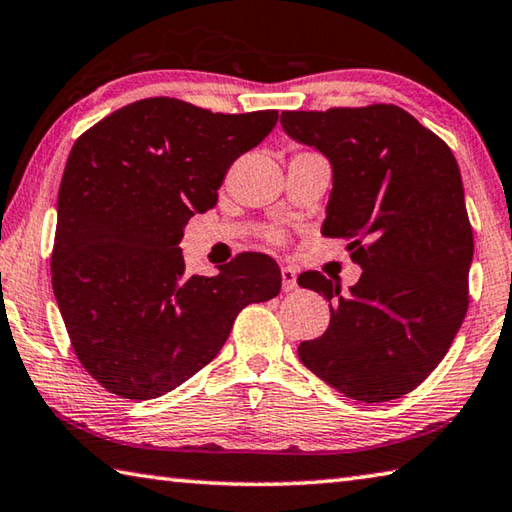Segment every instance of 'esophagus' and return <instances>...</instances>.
I'll return each mask as SVG.
<instances>
[{"label": "esophagus", "instance_id": "34e87169", "mask_svg": "<svg viewBox=\"0 0 512 512\" xmlns=\"http://www.w3.org/2000/svg\"><path fill=\"white\" fill-rule=\"evenodd\" d=\"M282 288L286 293H291L297 288V268L295 266H284L282 268Z\"/></svg>", "mask_w": 512, "mask_h": 512}]
</instances>
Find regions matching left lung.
I'll return each instance as SVG.
<instances>
[{
	"label": "left lung",
	"mask_w": 512,
	"mask_h": 512,
	"mask_svg": "<svg viewBox=\"0 0 512 512\" xmlns=\"http://www.w3.org/2000/svg\"><path fill=\"white\" fill-rule=\"evenodd\" d=\"M280 123L331 163L322 235L351 239L362 268L349 293L318 271L297 277L331 309L329 329L297 356L353 401H394L432 374L468 311L475 244L459 165L396 105L282 111Z\"/></svg>",
	"instance_id": "1"
}]
</instances>
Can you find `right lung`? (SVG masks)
<instances>
[{
  "label": "right lung",
  "mask_w": 512,
  "mask_h": 512,
  "mask_svg": "<svg viewBox=\"0 0 512 512\" xmlns=\"http://www.w3.org/2000/svg\"><path fill=\"white\" fill-rule=\"evenodd\" d=\"M277 111L212 114L145 98L82 134L64 167L51 255L73 351L111 394L163 396L217 356L244 306L280 293L275 259L241 253L185 275L183 228L217 203L228 167L273 132Z\"/></svg>",
  "instance_id": "add662e5"
}]
</instances>
